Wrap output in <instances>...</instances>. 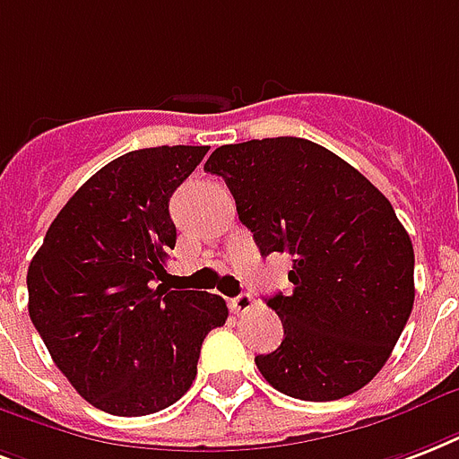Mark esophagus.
Returning <instances> with one entry per match:
<instances>
[{"instance_id":"34e87169","label":"esophagus","mask_w":459,"mask_h":459,"mask_svg":"<svg viewBox=\"0 0 459 459\" xmlns=\"http://www.w3.org/2000/svg\"><path fill=\"white\" fill-rule=\"evenodd\" d=\"M253 303L255 299L250 293H240L236 299H230V310H233V313H247V310L253 307Z\"/></svg>"}]
</instances>
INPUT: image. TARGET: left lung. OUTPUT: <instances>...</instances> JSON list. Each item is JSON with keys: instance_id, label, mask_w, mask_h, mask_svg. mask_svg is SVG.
<instances>
[{"instance_id": "obj_1", "label": "left lung", "mask_w": 459, "mask_h": 459, "mask_svg": "<svg viewBox=\"0 0 459 459\" xmlns=\"http://www.w3.org/2000/svg\"><path fill=\"white\" fill-rule=\"evenodd\" d=\"M204 170L226 180L264 257H293V291L267 299L284 342L255 356L264 380L307 402L361 390L414 306V247L393 204L337 153L299 136L219 146Z\"/></svg>"}]
</instances>
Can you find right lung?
<instances>
[{
	"label": "right lung",
	"instance_id": "obj_1",
	"mask_svg": "<svg viewBox=\"0 0 459 459\" xmlns=\"http://www.w3.org/2000/svg\"><path fill=\"white\" fill-rule=\"evenodd\" d=\"M206 146H156L110 160L74 192L28 267V315L83 400L115 416L178 402L202 342L229 317L221 296L170 291L173 192Z\"/></svg>",
	"mask_w": 459,
	"mask_h": 459
}]
</instances>
